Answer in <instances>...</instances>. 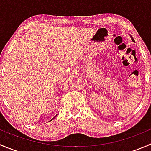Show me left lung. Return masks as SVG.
I'll return each instance as SVG.
<instances>
[{"instance_id": "8db88e82", "label": "left lung", "mask_w": 151, "mask_h": 151, "mask_svg": "<svg viewBox=\"0 0 151 151\" xmlns=\"http://www.w3.org/2000/svg\"><path fill=\"white\" fill-rule=\"evenodd\" d=\"M130 36H131V39H132V41H133V42H134V40L133 37H132V36H131V35H130Z\"/></svg>"}]
</instances>
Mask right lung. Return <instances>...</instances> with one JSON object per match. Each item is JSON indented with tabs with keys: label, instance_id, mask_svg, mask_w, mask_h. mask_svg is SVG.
Masks as SVG:
<instances>
[{
	"label": "right lung",
	"instance_id": "1",
	"mask_svg": "<svg viewBox=\"0 0 151 151\" xmlns=\"http://www.w3.org/2000/svg\"><path fill=\"white\" fill-rule=\"evenodd\" d=\"M55 117H56V116H55V117H54V118H52V119H54V118H55ZM52 120H50V121H52Z\"/></svg>",
	"mask_w": 151,
	"mask_h": 151
}]
</instances>
